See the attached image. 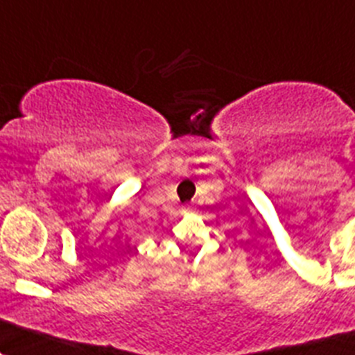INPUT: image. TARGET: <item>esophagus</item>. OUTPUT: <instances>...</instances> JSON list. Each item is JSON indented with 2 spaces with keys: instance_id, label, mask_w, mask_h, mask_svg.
Returning a JSON list of instances; mask_svg holds the SVG:
<instances>
[{
  "instance_id": "esophagus-1",
  "label": "esophagus",
  "mask_w": 355,
  "mask_h": 355,
  "mask_svg": "<svg viewBox=\"0 0 355 355\" xmlns=\"http://www.w3.org/2000/svg\"><path fill=\"white\" fill-rule=\"evenodd\" d=\"M187 211H191V208H189V206H184V213H187Z\"/></svg>"
}]
</instances>
